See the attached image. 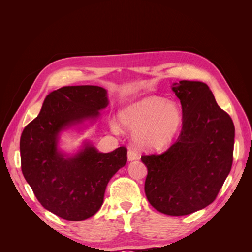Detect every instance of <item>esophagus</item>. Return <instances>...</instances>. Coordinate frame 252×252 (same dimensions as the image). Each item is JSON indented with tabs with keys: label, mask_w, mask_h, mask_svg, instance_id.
I'll return each instance as SVG.
<instances>
[{
	"label": "esophagus",
	"mask_w": 252,
	"mask_h": 252,
	"mask_svg": "<svg viewBox=\"0 0 252 252\" xmlns=\"http://www.w3.org/2000/svg\"><path fill=\"white\" fill-rule=\"evenodd\" d=\"M127 157L129 161H133V159L138 158V152H136L134 149H128Z\"/></svg>",
	"instance_id": "34e87169"
}]
</instances>
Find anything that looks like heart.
Returning a JSON list of instances; mask_svg holds the SVG:
<instances>
[{
  "mask_svg": "<svg viewBox=\"0 0 252 252\" xmlns=\"http://www.w3.org/2000/svg\"><path fill=\"white\" fill-rule=\"evenodd\" d=\"M120 121L126 128L135 130L134 141L141 147L159 149L180 130L183 114L177 103L149 96L127 106L120 112ZM112 129L120 130L117 123H112Z\"/></svg>",
  "mask_w": 252,
  "mask_h": 252,
  "instance_id": "heart-1",
  "label": "heart"
}]
</instances>
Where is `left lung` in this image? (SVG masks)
<instances>
[{
    "label": "left lung",
    "instance_id": "1",
    "mask_svg": "<svg viewBox=\"0 0 252 252\" xmlns=\"http://www.w3.org/2000/svg\"><path fill=\"white\" fill-rule=\"evenodd\" d=\"M182 105V129L162 154L143 155L145 193L152 207L186 216L216 200L233 161L234 125L205 83L180 81L172 86Z\"/></svg>",
    "mask_w": 252,
    "mask_h": 252
}]
</instances>
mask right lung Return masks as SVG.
<instances>
[{"instance_id": "right-lung-1", "label": "right lung", "mask_w": 252, "mask_h": 252, "mask_svg": "<svg viewBox=\"0 0 252 252\" xmlns=\"http://www.w3.org/2000/svg\"><path fill=\"white\" fill-rule=\"evenodd\" d=\"M107 105L102 87L64 86L46 96L39 116L22 132L23 175L43 207L60 218L82 220L95 215L109 180L127 163L125 146L102 154L88 145L70 158L57 149L61 130L97 117Z\"/></svg>"}]
</instances>
